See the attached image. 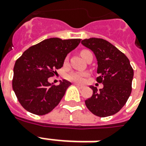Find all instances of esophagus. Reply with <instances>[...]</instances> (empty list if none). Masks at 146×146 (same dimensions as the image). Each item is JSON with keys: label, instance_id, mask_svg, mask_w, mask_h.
I'll list each match as a JSON object with an SVG mask.
<instances>
[{"label": "esophagus", "instance_id": "34e87169", "mask_svg": "<svg viewBox=\"0 0 146 146\" xmlns=\"http://www.w3.org/2000/svg\"><path fill=\"white\" fill-rule=\"evenodd\" d=\"M74 85L77 86V87H78L79 89H82V88H83V86H81V85H79V84H74Z\"/></svg>", "mask_w": 146, "mask_h": 146}]
</instances>
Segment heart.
<instances>
[{"mask_svg":"<svg viewBox=\"0 0 146 146\" xmlns=\"http://www.w3.org/2000/svg\"><path fill=\"white\" fill-rule=\"evenodd\" d=\"M86 51L88 50H82L81 52V56L85 59V55H86ZM68 62V56L65 57V64ZM90 76V73L87 71H72L69 72L67 74H65V79L69 81H73V82H76V83H79V84H82L86 81V77Z\"/></svg>","mask_w":146,"mask_h":146,"instance_id":"b5f03b06","label":"heart"}]
</instances>
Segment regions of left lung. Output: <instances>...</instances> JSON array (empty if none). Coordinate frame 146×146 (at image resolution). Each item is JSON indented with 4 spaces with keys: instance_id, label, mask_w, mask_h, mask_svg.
<instances>
[{
    "instance_id": "1",
    "label": "left lung",
    "mask_w": 146,
    "mask_h": 146,
    "mask_svg": "<svg viewBox=\"0 0 146 146\" xmlns=\"http://www.w3.org/2000/svg\"><path fill=\"white\" fill-rule=\"evenodd\" d=\"M81 44L90 48L98 60V83L103 89L98 91L91 86L92 97L86 100V106L94 115L106 117L121 110L130 96L133 69L128 57L114 45L102 38L81 40Z\"/></svg>"
}]
</instances>
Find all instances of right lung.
I'll return each mask as SVG.
<instances>
[{
	"instance_id": "add662e5",
	"label": "right lung",
	"mask_w": 146,
	"mask_h": 146,
	"mask_svg": "<svg viewBox=\"0 0 146 146\" xmlns=\"http://www.w3.org/2000/svg\"><path fill=\"white\" fill-rule=\"evenodd\" d=\"M80 42L81 39H46L28 48L16 60L13 90L25 110L44 115L60 103L71 83L62 80L52 86L48 78L63 66L65 56Z\"/></svg>"
}]
</instances>
